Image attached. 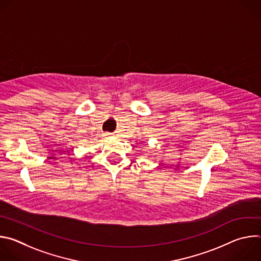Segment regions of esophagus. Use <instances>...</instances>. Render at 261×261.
Listing matches in <instances>:
<instances>
[{"instance_id":"1","label":"esophagus","mask_w":261,"mask_h":261,"mask_svg":"<svg viewBox=\"0 0 261 261\" xmlns=\"http://www.w3.org/2000/svg\"><path fill=\"white\" fill-rule=\"evenodd\" d=\"M105 136H110V133H105Z\"/></svg>"}]
</instances>
